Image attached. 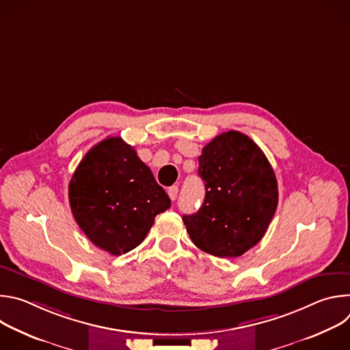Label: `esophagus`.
<instances>
[{"instance_id": "34e87169", "label": "esophagus", "mask_w": 350, "mask_h": 350, "mask_svg": "<svg viewBox=\"0 0 350 350\" xmlns=\"http://www.w3.org/2000/svg\"><path fill=\"white\" fill-rule=\"evenodd\" d=\"M167 193H169V198L172 199V201H174V199L177 198V193H178V187H177V185H172V187L167 189Z\"/></svg>"}]
</instances>
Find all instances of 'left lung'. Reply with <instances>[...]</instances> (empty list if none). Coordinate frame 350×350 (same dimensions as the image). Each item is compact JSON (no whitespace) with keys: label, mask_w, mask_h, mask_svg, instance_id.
Returning <instances> with one entry per match:
<instances>
[{"label":"left lung","mask_w":350,"mask_h":350,"mask_svg":"<svg viewBox=\"0 0 350 350\" xmlns=\"http://www.w3.org/2000/svg\"><path fill=\"white\" fill-rule=\"evenodd\" d=\"M205 201L183 221L192 242L217 258H239L266 234L278 204L274 170L247 135L230 130L199 157Z\"/></svg>","instance_id":"left-lung-1"}]
</instances>
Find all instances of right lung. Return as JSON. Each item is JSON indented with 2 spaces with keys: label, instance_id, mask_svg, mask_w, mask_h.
I'll return each mask as SVG.
<instances>
[{
  "label": "right lung",
  "instance_id": "obj_1",
  "mask_svg": "<svg viewBox=\"0 0 350 350\" xmlns=\"http://www.w3.org/2000/svg\"><path fill=\"white\" fill-rule=\"evenodd\" d=\"M73 217L87 238L119 256L138 246L170 198L120 137H108L84 155L69 183Z\"/></svg>",
  "mask_w": 350,
  "mask_h": 350
}]
</instances>
